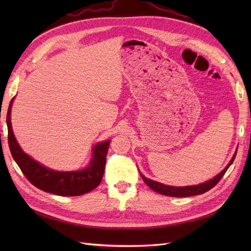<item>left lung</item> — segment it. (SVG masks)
<instances>
[{"label": "left lung", "instance_id": "left-lung-1", "mask_svg": "<svg viewBox=\"0 0 251 251\" xmlns=\"http://www.w3.org/2000/svg\"><path fill=\"white\" fill-rule=\"evenodd\" d=\"M236 153L234 154V156L232 157L231 162L228 163L227 166L222 170V172L216 176L214 179H211L209 181H207L205 183H201L199 185H191V186H170V185H165L162 183H158L156 181H153L151 179H148L146 177H143L141 175V177L143 179V181L147 183L148 186H150V188L157 192L159 194H163V195H166V196H173V197H188V196H194V195H200L202 193H206L207 191H209L210 189L214 188V186L219 182L221 180V178L225 176V174L226 173L227 168L231 166L232 163L234 162V159H235L236 156Z\"/></svg>", "mask_w": 251, "mask_h": 251}]
</instances>
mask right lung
Here are the masks:
<instances>
[{"instance_id":"add662e5","label":"right lung","mask_w":251,"mask_h":251,"mask_svg":"<svg viewBox=\"0 0 251 251\" xmlns=\"http://www.w3.org/2000/svg\"><path fill=\"white\" fill-rule=\"evenodd\" d=\"M13 100L10 101L7 111L8 146L10 153L17 163L25 177L30 182L42 191L61 196H77L88 193L97 188L101 182L104 173L106 153L109 150L110 141L98 143L94 148V156L89 166L79 172H54L42 166L21 150L16 141L10 124V109Z\"/></svg>"}]
</instances>
